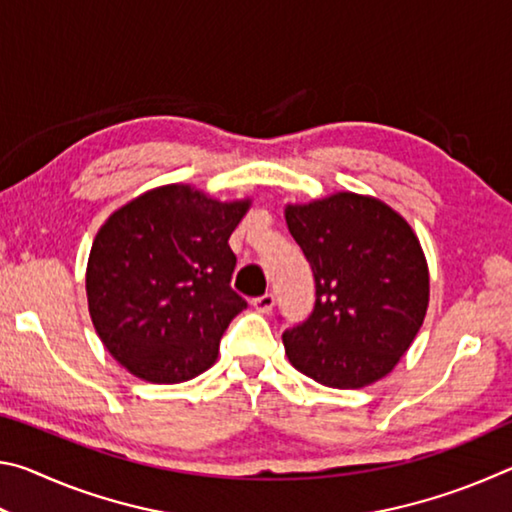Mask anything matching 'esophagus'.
<instances>
[{
  "mask_svg": "<svg viewBox=\"0 0 512 512\" xmlns=\"http://www.w3.org/2000/svg\"><path fill=\"white\" fill-rule=\"evenodd\" d=\"M253 307L259 311V314H271L275 307V296L273 293H264V296L253 298Z\"/></svg>",
  "mask_w": 512,
  "mask_h": 512,
  "instance_id": "34e87169",
  "label": "esophagus"
}]
</instances>
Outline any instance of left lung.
<instances>
[{
	"label": "left lung",
	"instance_id": "left-lung-1",
	"mask_svg": "<svg viewBox=\"0 0 512 512\" xmlns=\"http://www.w3.org/2000/svg\"><path fill=\"white\" fill-rule=\"evenodd\" d=\"M284 214L316 282L314 311L282 334L291 366L332 388L386 377L429 305L427 259L411 225L352 192L287 205Z\"/></svg>",
	"mask_w": 512,
	"mask_h": 512
}]
</instances>
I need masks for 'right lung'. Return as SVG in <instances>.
Instances as JSON below:
<instances>
[{
  "label": "right lung",
  "mask_w": 512,
  "mask_h": 512,
  "mask_svg": "<svg viewBox=\"0 0 512 512\" xmlns=\"http://www.w3.org/2000/svg\"><path fill=\"white\" fill-rule=\"evenodd\" d=\"M248 207L164 185L101 225L85 273L90 316L135 377L180 384L216 361L223 332L246 309L230 287L237 257L228 239Z\"/></svg>",
  "instance_id": "right-lung-1"
}]
</instances>
